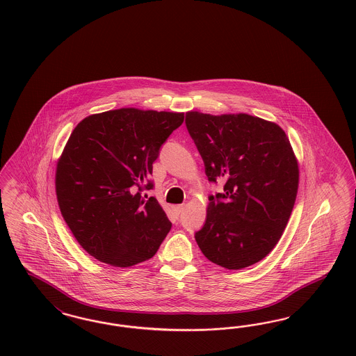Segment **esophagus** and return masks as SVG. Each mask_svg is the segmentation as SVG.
Segmentation results:
<instances>
[{"mask_svg":"<svg viewBox=\"0 0 356 356\" xmlns=\"http://www.w3.org/2000/svg\"><path fill=\"white\" fill-rule=\"evenodd\" d=\"M172 209H173L175 214H176V216H179V214H180V213L184 210V205H175V207H173Z\"/></svg>","mask_w":356,"mask_h":356,"instance_id":"esophagus-1","label":"esophagus"}]
</instances>
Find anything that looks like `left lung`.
Here are the masks:
<instances>
[{"label":"left lung","instance_id":"left-lung-1","mask_svg":"<svg viewBox=\"0 0 356 356\" xmlns=\"http://www.w3.org/2000/svg\"><path fill=\"white\" fill-rule=\"evenodd\" d=\"M185 123L209 181L225 184L209 197L197 245L226 270L250 267L277 245L293 210L300 171L291 142L277 123L245 113L188 111Z\"/></svg>","mask_w":356,"mask_h":356}]
</instances>
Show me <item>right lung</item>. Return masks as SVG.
<instances>
[{
	"instance_id": "1",
	"label": "right lung",
	"mask_w": 356,
	"mask_h": 356,
	"mask_svg": "<svg viewBox=\"0 0 356 356\" xmlns=\"http://www.w3.org/2000/svg\"><path fill=\"white\" fill-rule=\"evenodd\" d=\"M184 113L121 108L77 123L56 164L63 218L86 252L127 268L152 258L172 223L151 189L152 163Z\"/></svg>"
}]
</instances>
